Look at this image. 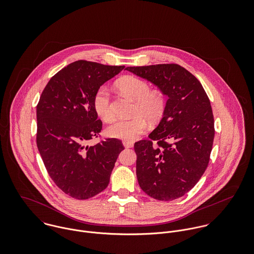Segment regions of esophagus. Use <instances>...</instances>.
Wrapping results in <instances>:
<instances>
[{
    "label": "esophagus",
    "mask_w": 254,
    "mask_h": 254,
    "mask_svg": "<svg viewBox=\"0 0 254 254\" xmlns=\"http://www.w3.org/2000/svg\"><path fill=\"white\" fill-rule=\"evenodd\" d=\"M122 144H123V145H124L126 148L132 147V146L134 145V144H133L132 142H128V141H123V142H122Z\"/></svg>",
    "instance_id": "obj_1"
}]
</instances>
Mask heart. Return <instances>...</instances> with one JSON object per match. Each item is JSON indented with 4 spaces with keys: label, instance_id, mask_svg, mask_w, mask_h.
Returning a JSON list of instances; mask_svg holds the SVG:
<instances>
[{
    "label": "heart",
    "instance_id": "obj_1",
    "mask_svg": "<svg viewBox=\"0 0 254 254\" xmlns=\"http://www.w3.org/2000/svg\"><path fill=\"white\" fill-rule=\"evenodd\" d=\"M118 89L136 101L132 119H118L107 128V134L111 138L132 142L144 134L147 129L144 117L149 121L158 119L165 108V101L159 92L150 91L147 82L135 76H126L117 82ZM94 109L98 116L106 122L113 119L114 113L111 107L110 92L107 86L100 87L93 99Z\"/></svg>",
    "mask_w": 254,
    "mask_h": 254
}]
</instances>
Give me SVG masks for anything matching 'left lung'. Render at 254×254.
<instances>
[{"mask_svg": "<svg viewBox=\"0 0 254 254\" xmlns=\"http://www.w3.org/2000/svg\"><path fill=\"white\" fill-rule=\"evenodd\" d=\"M125 69L149 81L168 97L149 140L134 145L139 185L158 200L181 197L199 181L209 162L215 133L210 101L200 82L178 64Z\"/></svg>", "mask_w": 254, "mask_h": 254, "instance_id": "obj_1", "label": "left lung"}]
</instances>
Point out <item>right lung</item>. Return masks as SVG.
Masks as SVG:
<instances>
[{
  "mask_svg": "<svg viewBox=\"0 0 254 254\" xmlns=\"http://www.w3.org/2000/svg\"><path fill=\"white\" fill-rule=\"evenodd\" d=\"M125 66H110L77 61L55 74L37 106V146L55 184L76 199H87L103 191L124 149L118 139L95 145L103 123L93 99L97 90Z\"/></svg>",
  "mask_w": 254,
  "mask_h": 254,
  "instance_id": "right-lung-1",
  "label": "right lung"
}]
</instances>
